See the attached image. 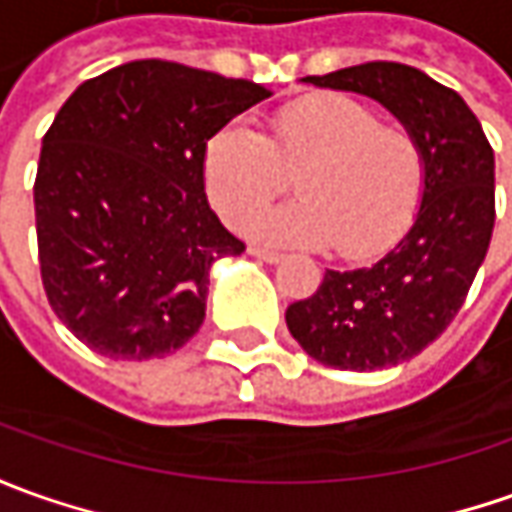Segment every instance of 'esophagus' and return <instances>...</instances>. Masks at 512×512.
I'll return each instance as SVG.
<instances>
[{
  "label": "esophagus",
  "instance_id": "esophagus-1",
  "mask_svg": "<svg viewBox=\"0 0 512 512\" xmlns=\"http://www.w3.org/2000/svg\"><path fill=\"white\" fill-rule=\"evenodd\" d=\"M249 255L257 257V260H266V263H280V260H283V255H280V252L260 249V246H249Z\"/></svg>",
  "mask_w": 512,
  "mask_h": 512
}]
</instances>
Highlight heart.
Here are the masks:
<instances>
[{"label":"heart","instance_id":"heart-1","mask_svg":"<svg viewBox=\"0 0 512 512\" xmlns=\"http://www.w3.org/2000/svg\"><path fill=\"white\" fill-rule=\"evenodd\" d=\"M294 171L297 201L263 212L255 238L325 246L361 257L395 241L423 190V148L401 125L378 123L347 95L294 100L263 137L243 123L215 131L204 148V190L229 227L243 229Z\"/></svg>","mask_w":512,"mask_h":512}]
</instances>
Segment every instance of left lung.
Wrapping results in <instances>:
<instances>
[{
    "instance_id": "1",
    "label": "left lung",
    "mask_w": 512,
    "mask_h": 512,
    "mask_svg": "<svg viewBox=\"0 0 512 512\" xmlns=\"http://www.w3.org/2000/svg\"><path fill=\"white\" fill-rule=\"evenodd\" d=\"M302 83L381 103L423 148L415 221L373 266L325 271L314 297L285 311L291 336L325 367L373 373L429 347L457 316L493 235V148L454 89L395 61Z\"/></svg>"
}]
</instances>
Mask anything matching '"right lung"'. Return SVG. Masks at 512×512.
Masks as SVG:
<instances>
[{
	"mask_svg": "<svg viewBox=\"0 0 512 512\" xmlns=\"http://www.w3.org/2000/svg\"><path fill=\"white\" fill-rule=\"evenodd\" d=\"M269 95L148 58L83 81L55 114L33 187L38 263L52 311L95 353L162 358L201 328L212 263L243 252L210 210L204 148Z\"/></svg>",
	"mask_w": 512,
	"mask_h": 512,
	"instance_id": "right-lung-1",
	"label": "right lung"
}]
</instances>
